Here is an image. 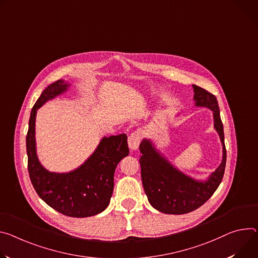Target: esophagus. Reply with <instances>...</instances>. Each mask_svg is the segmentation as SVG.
<instances>
[{"mask_svg":"<svg viewBox=\"0 0 258 258\" xmlns=\"http://www.w3.org/2000/svg\"><path fill=\"white\" fill-rule=\"evenodd\" d=\"M141 142V133L135 132L128 137V146L132 150H137Z\"/></svg>","mask_w":258,"mask_h":258,"instance_id":"esophagus-1","label":"esophagus"}]
</instances>
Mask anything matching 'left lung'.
Here are the masks:
<instances>
[{
  "label": "left lung",
  "instance_id": "left-lung-1",
  "mask_svg": "<svg viewBox=\"0 0 258 258\" xmlns=\"http://www.w3.org/2000/svg\"><path fill=\"white\" fill-rule=\"evenodd\" d=\"M192 87L196 105L208 107L213 111L214 127L223 146L222 162L207 181H196L173 168L154 149L149 140H143L140 144L142 153L140 166L144 190L151 206L166 214H186L200 208L213 196L224 175L226 149L217 99L213 93L200 86L192 85Z\"/></svg>",
  "mask_w": 258,
  "mask_h": 258
}]
</instances>
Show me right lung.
<instances>
[{
	"label": "right lung",
	"instance_id": "add662e5",
	"mask_svg": "<svg viewBox=\"0 0 258 258\" xmlns=\"http://www.w3.org/2000/svg\"><path fill=\"white\" fill-rule=\"evenodd\" d=\"M67 87L62 80L50 84L32 109L27 134L28 170L36 192L46 204L66 216L82 218L97 215L108 207L113 194L115 169L128 155L127 137L125 134L105 137L95 153L71 173L46 171L36 154V113L45 102L63 92Z\"/></svg>",
	"mask_w": 258,
	"mask_h": 258
}]
</instances>
